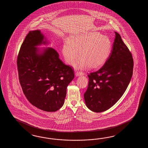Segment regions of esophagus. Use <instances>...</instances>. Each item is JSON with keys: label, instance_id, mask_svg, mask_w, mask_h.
Instances as JSON below:
<instances>
[{"label": "esophagus", "instance_id": "obj_1", "mask_svg": "<svg viewBox=\"0 0 148 148\" xmlns=\"http://www.w3.org/2000/svg\"><path fill=\"white\" fill-rule=\"evenodd\" d=\"M75 75L76 77H78V76H80V75H84V73L82 72H77L75 73Z\"/></svg>", "mask_w": 148, "mask_h": 148}]
</instances>
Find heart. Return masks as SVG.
I'll use <instances>...</instances> for the list:
<instances>
[{
  "label": "heart",
  "mask_w": 148,
  "mask_h": 148,
  "mask_svg": "<svg viewBox=\"0 0 148 148\" xmlns=\"http://www.w3.org/2000/svg\"><path fill=\"white\" fill-rule=\"evenodd\" d=\"M112 42L106 36L97 32H86L73 36L70 41H64L62 54L68 63H73L74 68L84 69L88 66L97 69L103 65L110 54Z\"/></svg>",
  "instance_id": "1"
}]
</instances>
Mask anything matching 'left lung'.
<instances>
[{"mask_svg": "<svg viewBox=\"0 0 148 148\" xmlns=\"http://www.w3.org/2000/svg\"><path fill=\"white\" fill-rule=\"evenodd\" d=\"M112 50L103 66L89 73L85 104L92 112L110 109L122 96L132 78L133 60L121 35L115 32Z\"/></svg>", "mask_w": 148, "mask_h": 148, "instance_id": "1", "label": "left lung"}]
</instances>
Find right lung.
I'll return each instance as SVG.
<instances>
[{
    "label": "right lung",
    "mask_w": 148,
    "mask_h": 148,
    "mask_svg": "<svg viewBox=\"0 0 148 148\" xmlns=\"http://www.w3.org/2000/svg\"><path fill=\"white\" fill-rule=\"evenodd\" d=\"M40 30L30 31L21 45L17 63L19 82L29 103L41 110L56 112L62 107L66 88L74 78Z\"/></svg>",
    "instance_id": "right-lung-1"
}]
</instances>
